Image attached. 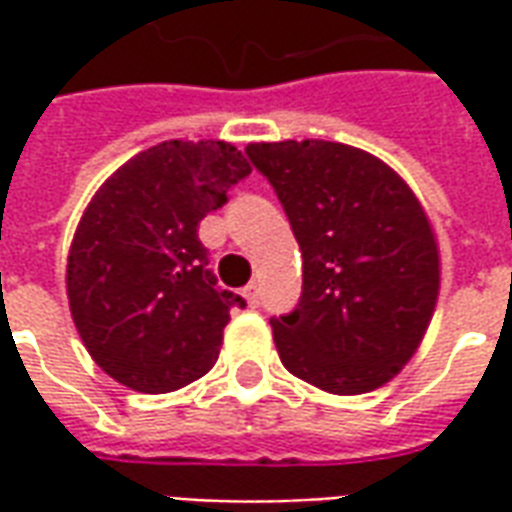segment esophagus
<instances>
[{"instance_id": "1", "label": "esophagus", "mask_w": 512, "mask_h": 512, "mask_svg": "<svg viewBox=\"0 0 512 512\" xmlns=\"http://www.w3.org/2000/svg\"><path fill=\"white\" fill-rule=\"evenodd\" d=\"M244 299L249 307H257V304H260V288H257V285H246Z\"/></svg>"}]
</instances>
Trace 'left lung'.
<instances>
[{"label": "left lung", "mask_w": 512, "mask_h": 512, "mask_svg": "<svg viewBox=\"0 0 512 512\" xmlns=\"http://www.w3.org/2000/svg\"><path fill=\"white\" fill-rule=\"evenodd\" d=\"M304 257L299 307L271 318L290 373L332 395L384 386L417 354L441 260L419 197L386 161L326 139L246 147Z\"/></svg>", "instance_id": "8db88e82"}]
</instances>
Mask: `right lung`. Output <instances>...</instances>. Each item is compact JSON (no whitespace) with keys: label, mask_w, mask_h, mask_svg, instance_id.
Instances as JSON below:
<instances>
[{"label":"right lung","mask_w":512,"mask_h":512,"mask_svg":"<svg viewBox=\"0 0 512 512\" xmlns=\"http://www.w3.org/2000/svg\"><path fill=\"white\" fill-rule=\"evenodd\" d=\"M252 172L224 139H169L115 169L73 233L65 288L87 354L117 384L164 395L219 359L230 307L197 227Z\"/></svg>","instance_id":"1"}]
</instances>
